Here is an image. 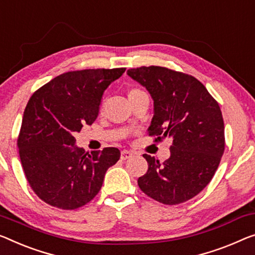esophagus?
Segmentation results:
<instances>
[{
    "label": "esophagus",
    "mask_w": 255,
    "mask_h": 255,
    "mask_svg": "<svg viewBox=\"0 0 255 255\" xmlns=\"http://www.w3.org/2000/svg\"><path fill=\"white\" fill-rule=\"evenodd\" d=\"M132 155H134V152H132V151H129V150H123V151H121V155H120V158H121V160H126V159L131 158Z\"/></svg>",
    "instance_id": "1"
}]
</instances>
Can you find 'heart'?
I'll return each mask as SVG.
<instances>
[{"instance_id":"b5f03b06","label":"heart","mask_w":255,"mask_h":255,"mask_svg":"<svg viewBox=\"0 0 255 255\" xmlns=\"http://www.w3.org/2000/svg\"><path fill=\"white\" fill-rule=\"evenodd\" d=\"M137 91H140V90H138V89H131L130 91H129L128 95H130V94H132V93H137Z\"/></svg>"}]
</instances>
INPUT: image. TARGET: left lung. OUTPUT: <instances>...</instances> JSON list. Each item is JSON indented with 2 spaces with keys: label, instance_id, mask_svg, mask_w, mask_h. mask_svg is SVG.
<instances>
[{
  "label": "left lung",
  "instance_id": "obj_1",
  "mask_svg": "<svg viewBox=\"0 0 255 255\" xmlns=\"http://www.w3.org/2000/svg\"><path fill=\"white\" fill-rule=\"evenodd\" d=\"M127 74L153 100L149 135H157L155 140L167 136L173 140L170 157L164 162L143 154L149 168L138 178V187L159 203H184L210 183L225 151L218 102L196 78L169 68L142 66Z\"/></svg>",
  "mask_w": 255,
  "mask_h": 255
}]
</instances>
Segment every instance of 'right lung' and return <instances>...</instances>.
<instances>
[{
  "instance_id": "right-lung-1",
  "label": "right lung",
  "mask_w": 255,
  "mask_h": 255,
  "mask_svg": "<svg viewBox=\"0 0 255 255\" xmlns=\"http://www.w3.org/2000/svg\"><path fill=\"white\" fill-rule=\"evenodd\" d=\"M126 68L72 71L32 95L18 137L19 155L30 188L40 199L62 210H75L97 195L106 170L120 158L117 147L86 152L75 132L91 125L104 91Z\"/></svg>"
}]
</instances>
